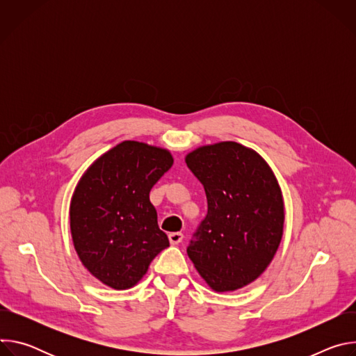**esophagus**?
Returning a JSON list of instances; mask_svg holds the SVG:
<instances>
[{
	"label": "esophagus",
	"instance_id": "1",
	"mask_svg": "<svg viewBox=\"0 0 356 356\" xmlns=\"http://www.w3.org/2000/svg\"><path fill=\"white\" fill-rule=\"evenodd\" d=\"M169 241L172 245H179L183 241V234L181 232H170Z\"/></svg>",
	"mask_w": 356,
	"mask_h": 356
}]
</instances>
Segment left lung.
<instances>
[{"instance_id": "obj_1", "label": "left lung", "mask_w": 356, "mask_h": 356, "mask_svg": "<svg viewBox=\"0 0 356 356\" xmlns=\"http://www.w3.org/2000/svg\"><path fill=\"white\" fill-rule=\"evenodd\" d=\"M186 163L204 186L209 206L187 255L213 290H238L265 272L280 245L284 207L277 180L255 150L236 142L201 146Z\"/></svg>"}]
</instances>
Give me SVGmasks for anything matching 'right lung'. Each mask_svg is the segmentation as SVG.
I'll return each mask as SVG.
<instances>
[{
	"label": "right lung",
	"instance_id": "right-lung-1",
	"mask_svg": "<svg viewBox=\"0 0 356 356\" xmlns=\"http://www.w3.org/2000/svg\"><path fill=\"white\" fill-rule=\"evenodd\" d=\"M170 152L124 140L99 156L80 179L70 204V229L84 268L99 282L125 290L169 246L149 200L172 168Z\"/></svg>",
	"mask_w": 356,
	"mask_h": 356
}]
</instances>
